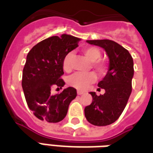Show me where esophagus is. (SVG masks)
Returning a JSON list of instances; mask_svg holds the SVG:
<instances>
[{
    "label": "esophagus",
    "mask_w": 153,
    "mask_h": 153,
    "mask_svg": "<svg viewBox=\"0 0 153 153\" xmlns=\"http://www.w3.org/2000/svg\"><path fill=\"white\" fill-rule=\"evenodd\" d=\"M77 93H78V95H82V94H83V92H82V91H77Z\"/></svg>",
    "instance_id": "1"
}]
</instances>
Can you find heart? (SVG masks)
<instances>
[{
    "mask_svg": "<svg viewBox=\"0 0 153 153\" xmlns=\"http://www.w3.org/2000/svg\"><path fill=\"white\" fill-rule=\"evenodd\" d=\"M83 54L86 56L89 60H92V66L96 70L100 75L105 74L107 70L106 65L103 61L99 60L102 56V53L98 48L93 47H88L83 49ZM72 60H73V53L69 52L67 53L63 60L64 70L69 71L71 70L72 66ZM96 79V75L93 72H87V73H81L77 72L72 75L68 77L67 83L70 86L75 88L77 89L83 90L89 83H93Z\"/></svg>",
    "mask_w": 153,
    "mask_h": 153,
    "instance_id": "1",
    "label": "heart"
}]
</instances>
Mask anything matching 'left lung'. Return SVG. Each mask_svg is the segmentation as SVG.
I'll list each match as a JSON object with an SVG mask.
<instances>
[{
  "label": "left lung",
  "instance_id": "1",
  "mask_svg": "<svg viewBox=\"0 0 153 153\" xmlns=\"http://www.w3.org/2000/svg\"><path fill=\"white\" fill-rule=\"evenodd\" d=\"M87 42L102 47L110 60L108 72L97 84L105 89V93L97 96L91 92L93 102L84 108V115L90 124L105 126L118 120L128 102L132 92L134 61L128 50L114 41L88 40Z\"/></svg>",
  "mask_w": 153,
  "mask_h": 153
}]
</instances>
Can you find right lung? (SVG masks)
Wrapping results in <instances>:
<instances>
[{"label": "right lung", "instance_id": "add662e5", "mask_svg": "<svg viewBox=\"0 0 153 153\" xmlns=\"http://www.w3.org/2000/svg\"><path fill=\"white\" fill-rule=\"evenodd\" d=\"M79 41L71 35L53 36L38 42L28 53L22 88L29 109L41 120L61 121L66 116L70 103L76 97V89L72 87L56 95L51 94V89L65 85L60 78L64 74V57L79 47Z\"/></svg>", "mask_w": 153, "mask_h": 153}]
</instances>
